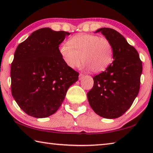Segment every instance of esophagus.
<instances>
[{"label": "esophagus", "mask_w": 153, "mask_h": 153, "mask_svg": "<svg viewBox=\"0 0 153 153\" xmlns=\"http://www.w3.org/2000/svg\"><path fill=\"white\" fill-rule=\"evenodd\" d=\"M85 76H84V74H79V79H82L83 77H84Z\"/></svg>", "instance_id": "34e87169"}]
</instances>
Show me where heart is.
<instances>
[{
	"mask_svg": "<svg viewBox=\"0 0 153 153\" xmlns=\"http://www.w3.org/2000/svg\"><path fill=\"white\" fill-rule=\"evenodd\" d=\"M59 53L67 66L74 68L81 60L83 67L94 74L104 71L113 63L114 50L111 41L98 35L80 33L59 46Z\"/></svg>",
	"mask_w": 153,
	"mask_h": 153,
	"instance_id": "obj_1",
	"label": "heart"
}]
</instances>
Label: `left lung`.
<instances>
[{
  "label": "left lung",
  "mask_w": 153,
  "mask_h": 153,
  "mask_svg": "<svg viewBox=\"0 0 153 153\" xmlns=\"http://www.w3.org/2000/svg\"><path fill=\"white\" fill-rule=\"evenodd\" d=\"M101 32L111 41L114 61L105 71L93 77L94 86L88 92L90 107L100 117L115 119L132 105L140 86L142 63L138 51L117 31L102 27Z\"/></svg>",
  "instance_id": "8db88e82"
}]
</instances>
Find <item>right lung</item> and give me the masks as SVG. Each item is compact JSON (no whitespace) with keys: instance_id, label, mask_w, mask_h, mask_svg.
Instances as JSON below:
<instances>
[{"instance_id":"add662e5","label":"right lung","mask_w":153,"mask_h":153,"mask_svg":"<svg viewBox=\"0 0 153 153\" xmlns=\"http://www.w3.org/2000/svg\"><path fill=\"white\" fill-rule=\"evenodd\" d=\"M70 33L44 27L18 45L11 67V94L25 113L47 117L63 103L79 73L65 63L59 45Z\"/></svg>"}]
</instances>
